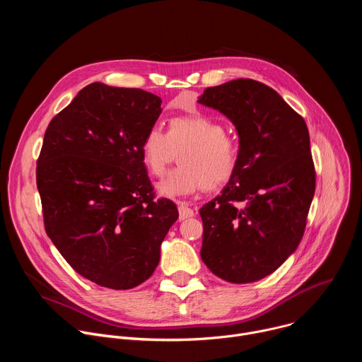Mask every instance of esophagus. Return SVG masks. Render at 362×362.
<instances>
[{
    "instance_id": "esophagus-1",
    "label": "esophagus",
    "mask_w": 362,
    "mask_h": 362,
    "mask_svg": "<svg viewBox=\"0 0 362 362\" xmlns=\"http://www.w3.org/2000/svg\"><path fill=\"white\" fill-rule=\"evenodd\" d=\"M177 208H179V219H180V221H185V219L192 218V216L194 215L193 209L189 208L187 203H185V202H179V203H177Z\"/></svg>"
}]
</instances>
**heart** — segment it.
<instances>
[{"mask_svg": "<svg viewBox=\"0 0 362 362\" xmlns=\"http://www.w3.org/2000/svg\"><path fill=\"white\" fill-rule=\"evenodd\" d=\"M177 153L180 165L158 185L166 197L218 189L233 177L240 162L239 141L221 122L203 115L173 117L168 133L159 126L146 132L141 159L151 176H163Z\"/></svg>", "mask_w": 362, "mask_h": 362, "instance_id": "1", "label": "heart"}]
</instances>
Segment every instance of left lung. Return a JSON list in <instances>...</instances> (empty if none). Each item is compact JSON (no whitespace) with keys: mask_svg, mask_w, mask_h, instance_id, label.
Here are the masks:
<instances>
[{"mask_svg":"<svg viewBox=\"0 0 362 362\" xmlns=\"http://www.w3.org/2000/svg\"><path fill=\"white\" fill-rule=\"evenodd\" d=\"M199 103L229 117L240 144L236 173L199 211L202 261L230 284L259 281L305 232L317 180L306 123L274 88L250 78L204 88Z\"/></svg>","mask_w":362,"mask_h":362,"instance_id":"left-lung-1","label":"left lung"}]
</instances>
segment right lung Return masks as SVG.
Masks as SVG:
<instances>
[{
  "instance_id": "right-lung-1",
  "label": "right lung",
  "mask_w": 362,
  "mask_h": 362,
  "mask_svg": "<svg viewBox=\"0 0 362 362\" xmlns=\"http://www.w3.org/2000/svg\"><path fill=\"white\" fill-rule=\"evenodd\" d=\"M162 98L141 88L86 86L51 119L37 160L44 228L67 264L110 289L151 276L176 204L156 197L141 159Z\"/></svg>"
}]
</instances>
